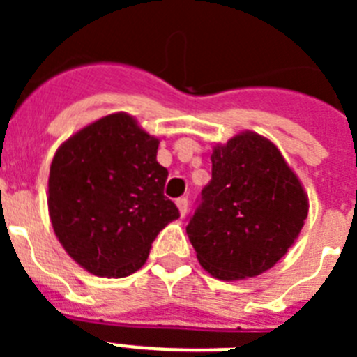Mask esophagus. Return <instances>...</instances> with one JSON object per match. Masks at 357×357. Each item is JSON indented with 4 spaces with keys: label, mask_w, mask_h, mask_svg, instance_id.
Instances as JSON below:
<instances>
[{
    "label": "esophagus",
    "mask_w": 357,
    "mask_h": 357,
    "mask_svg": "<svg viewBox=\"0 0 357 357\" xmlns=\"http://www.w3.org/2000/svg\"><path fill=\"white\" fill-rule=\"evenodd\" d=\"M188 198L185 197H181L176 198V207H178V211H181V216H185V213H188Z\"/></svg>",
    "instance_id": "obj_1"
}]
</instances>
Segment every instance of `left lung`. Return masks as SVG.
I'll use <instances>...</instances> for the list:
<instances>
[{
  "instance_id": "left-lung-1",
  "label": "left lung",
  "mask_w": 357,
  "mask_h": 357,
  "mask_svg": "<svg viewBox=\"0 0 357 357\" xmlns=\"http://www.w3.org/2000/svg\"><path fill=\"white\" fill-rule=\"evenodd\" d=\"M213 178L185 232L200 264L222 280L266 272L307 218V197L273 143L245 132L214 146Z\"/></svg>"
}]
</instances>
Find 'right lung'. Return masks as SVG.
<instances>
[{
  "instance_id": "add662e5",
  "label": "right lung",
  "mask_w": 357,
  "mask_h": 357,
  "mask_svg": "<svg viewBox=\"0 0 357 357\" xmlns=\"http://www.w3.org/2000/svg\"><path fill=\"white\" fill-rule=\"evenodd\" d=\"M159 139L128 114H110L69 137L53 157L48 209L73 259L100 277H127L148 259L151 243L181 216L164 197L168 169Z\"/></svg>"
}]
</instances>
